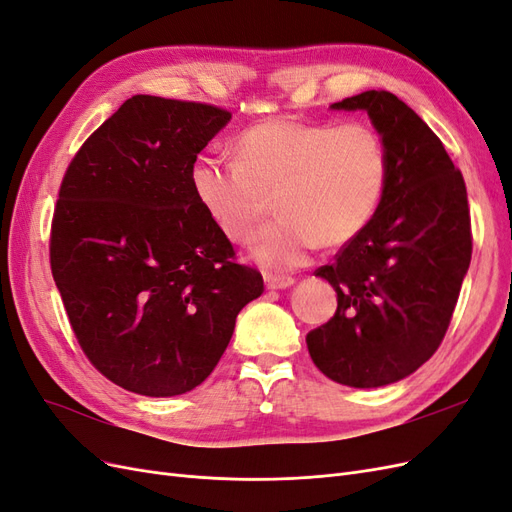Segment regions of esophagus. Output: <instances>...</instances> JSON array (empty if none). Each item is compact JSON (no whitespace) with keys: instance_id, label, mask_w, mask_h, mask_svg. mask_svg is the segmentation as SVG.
Here are the masks:
<instances>
[{"instance_id":"1","label":"esophagus","mask_w":512,"mask_h":512,"mask_svg":"<svg viewBox=\"0 0 512 512\" xmlns=\"http://www.w3.org/2000/svg\"><path fill=\"white\" fill-rule=\"evenodd\" d=\"M265 284L269 290H280V288H288L294 284V280L290 275H273V273H267L265 275Z\"/></svg>"}]
</instances>
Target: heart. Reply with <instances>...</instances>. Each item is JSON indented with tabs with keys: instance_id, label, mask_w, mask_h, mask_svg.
<instances>
[{
	"instance_id": "b5f03b06",
	"label": "heart",
	"mask_w": 512,
	"mask_h": 512,
	"mask_svg": "<svg viewBox=\"0 0 512 512\" xmlns=\"http://www.w3.org/2000/svg\"><path fill=\"white\" fill-rule=\"evenodd\" d=\"M239 158L200 156L192 190L230 241H247L267 218H280L252 241L269 269L299 267L318 243L342 247L376 220L389 188V151L363 121L305 123L277 117L247 128Z\"/></svg>"
}]
</instances>
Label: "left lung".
Masks as SVG:
<instances>
[{
    "label": "left lung",
    "mask_w": 512,
    "mask_h": 512,
    "mask_svg": "<svg viewBox=\"0 0 512 512\" xmlns=\"http://www.w3.org/2000/svg\"><path fill=\"white\" fill-rule=\"evenodd\" d=\"M331 108L369 115L391 173L376 220L316 269L337 309L305 342L327 378L376 389L410 376L442 344L472 258L468 192L440 138L391 91Z\"/></svg>",
    "instance_id": "8db88e82"
}]
</instances>
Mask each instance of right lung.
Wrapping results in <instances>:
<instances>
[{
  "instance_id": "1",
  "label": "right lung",
  "mask_w": 512,
  "mask_h": 512,
  "mask_svg": "<svg viewBox=\"0 0 512 512\" xmlns=\"http://www.w3.org/2000/svg\"><path fill=\"white\" fill-rule=\"evenodd\" d=\"M230 117L213 104L132 96L61 181L53 280L89 363L126 391H192L265 290L192 190L196 156Z\"/></svg>"
}]
</instances>
